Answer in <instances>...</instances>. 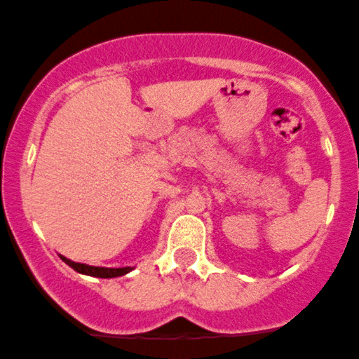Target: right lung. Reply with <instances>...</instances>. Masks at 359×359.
Masks as SVG:
<instances>
[{
    "mask_svg": "<svg viewBox=\"0 0 359 359\" xmlns=\"http://www.w3.org/2000/svg\"><path fill=\"white\" fill-rule=\"evenodd\" d=\"M61 259L68 264L69 267H73L76 273L86 274V276H93V278H117V276H124L128 274L129 271H133V267H95V266H86V264H80V262H73L69 259L62 257Z\"/></svg>",
    "mask_w": 359,
    "mask_h": 359,
    "instance_id": "add662e5",
    "label": "right lung"
}]
</instances>
